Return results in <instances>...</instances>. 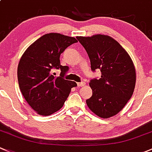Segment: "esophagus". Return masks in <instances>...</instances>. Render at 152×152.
<instances>
[{
	"mask_svg": "<svg viewBox=\"0 0 152 152\" xmlns=\"http://www.w3.org/2000/svg\"><path fill=\"white\" fill-rule=\"evenodd\" d=\"M85 85H86V83L83 82H83L77 83V86L78 87H82V86H85Z\"/></svg>",
	"mask_w": 152,
	"mask_h": 152,
	"instance_id": "1",
	"label": "esophagus"
}]
</instances>
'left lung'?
I'll return each instance as SVG.
<instances>
[{
	"mask_svg": "<svg viewBox=\"0 0 152 152\" xmlns=\"http://www.w3.org/2000/svg\"><path fill=\"white\" fill-rule=\"evenodd\" d=\"M88 55L92 71L99 69V79L89 86L92 96L86 104L94 113L102 118L116 115L133 94L136 81L134 66L130 56L118 42L107 35L77 37Z\"/></svg>",
	"mask_w": 152,
	"mask_h": 152,
	"instance_id": "1",
	"label": "left lung"
}]
</instances>
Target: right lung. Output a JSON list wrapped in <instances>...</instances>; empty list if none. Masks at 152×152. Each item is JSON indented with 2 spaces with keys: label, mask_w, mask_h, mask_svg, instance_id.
Segmentation results:
<instances>
[{
  "label": "right lung",
  "mask_w": 152,
  "mask_h": 152,
  "mask_svg": "<svg viewBox=\"0 0 152 152\" xmlns=\"http://www.w3.org/2000/svg\"><path fill=\"white\" fill-rule=\"evenodd\" d=\"M77 42L74 37L57 33L42 36L28 48L18 67L20 89L33 110L41 115H50L59 110L77 86L74 81L64 77L67 66L60 63V56L65 49ZM53 68H60V76H54Z\"/></svg>",
  "instance_id": "right-lung-1"
}]
</instances>
